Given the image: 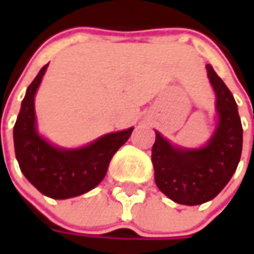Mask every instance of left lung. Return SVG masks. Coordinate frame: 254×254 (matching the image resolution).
I'll return each mask as SVG.
<instances>
[{
    "mask_svg": "<svg viewBox=\"0 0 254 254\" xmlns=\"http://www.w3.org/2000/svg\"><path fill=\"white\" fill-rule=\"evenodd\" d=\"M206 70L219 114L218 128L208 145L181 150L155 132L151 150L157 187L174 202L190 206L213 199L225 188L238 168L243 144L238 104L210 64H206Z\"/></svg>",
    "mask_w": 254,
    "mask_h": 254,
    "instance_id": "left-lung-1",
    "label": "left lung"
}]
</instances>
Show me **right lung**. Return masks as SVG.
Listing matches in <instances>:
<instances>
[{"label": "right lung", "mask_w": 254, "mask_h": 254, "mask_svg": "<svg viewBox=\"0 0 254 254\" xmlns=\"http://www.w3.org/2000/svg\"><path fill=\"white\" fill-rule=\"evenodd\" d=\"M48 64L28 86L14 126L15 155L26 180L54 199H67L93 190L104 178L110 160L131 135L132 128L103 135L79 150H61L35 128L34 99Z\"/></svg>", "instance_id": "obj_1"}]
</instances>
